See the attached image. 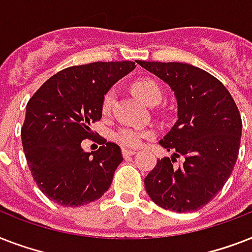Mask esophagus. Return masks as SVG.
Wrapping results in <instances>:
<instances>
[{"mask_svg":"<svg viewBox=\"0 0 252 252\" xmlns=\"http://www.w3.org/2000/svg\"><path fill=\"white\" fill-rule=\"evenodd\" d=\"M123 157L126 158V157H130V156H133L136 154V150H130V149H123Z\"/></svg>","mask_w":252,"mask_h":252,"instance_id":"34e87169","label":"esophagus"}]
</instances>
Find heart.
Instances as JSON below:
<instances>
[{
	"label": "heart",
	"instance_id": "b5f03b06",
	"mask_svg": "<svg viewBox=\"0 0 252 252\" xmlns=\"http://www.w3.org/2000/svg\"><path fill=\"white\" fill-rule=\"evenodd\" d=\"M134 93L145 100L148 104L154 106L162 100V89L157 82L152 80H140L133 84ZM115 99V90H110L104 95L103 99V111L107 112L110 111ZM153 132L149 129H138L134 126H122L120 129L115 133V138L119 144L126 148H140L148 137H152Z\"/></svg>",
	"mask_w": 252,
	"mask_h": 252
}]
</instances>
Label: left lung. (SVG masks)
Returning a JSON list of instances; mask_svg holds the SVG:
<instances>
[{
	"label": "left lung",
	"mask_w": 252,
	"mask_h": 252,
	"mask_svg": "<svg viewBox=\"0 0 252 252\" xmlns=\"http://www.w3.org/2000/svg\"><path fill=\"white\" fill-rule=\"evenodd\" d=\"M165 81L178 103V120L159 144L175 157L158 159L144 180L148 195L163 209L184 213L207 205L226 183L242 136L238 107L227 89L203 69L183 63L137 61Z\"/></svg>",
	"instance_id": "1"
}]
</instances>
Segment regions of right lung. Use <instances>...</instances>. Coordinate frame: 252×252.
Here are the masks:
<instances>
[{"label": "right lung", "mask_w": 252, "mask_h": 252, "mask_svg": "<svg viewBox=\"0 0 252 252\" xmlns=\"http://www.w3.org/2000/svg\"><path fill=\"white\" fill-rule=\"evenodd\" d=\"M136 68L133 61L91 63L70 66L41 85L26 106L22 145L37 187L64 207L100 199L122 163L119 145L107 142L86 153L82 140L100 120L103 99L120 78Z\"/></svg>", "instance_id": "add662e5"}]
</instances>
